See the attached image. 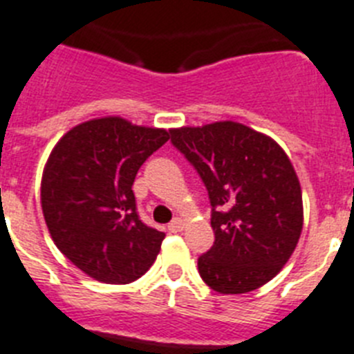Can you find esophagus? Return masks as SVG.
Returning <instances> with one entry per match:
<instances>
[{"mask_svg": "<svg viewBox=\"0 0 354 354\" xmlns=\"http://www.w3.org/2000/svg\"><path fill=\"white\" fill-rule=\"evenodd\" d=\"M168 229H170L171 232H180L184 229V220L183 218H175L174 222L168 225Z\"/></svg>", "mask_w": 354, "mask_h": 354, "instance_id": "esophagus-1", "label": "esophagus"}]
</instances>
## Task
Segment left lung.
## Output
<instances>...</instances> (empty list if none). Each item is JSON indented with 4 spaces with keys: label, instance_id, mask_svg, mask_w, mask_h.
I'll use <instances>...</instances> for the list:
<instances>
[{
    "label": "left lung",
    "instance_id": "left-lung-1",
    "mask_svg": "<svg viewBox=\"0 0 354 354\" xmlns=\"http://www.w3.org/2000/svg\"><path fill=\"white\" fill-rule=\"evenodd\" d=\"M213 206L214 243L198 274L220 294H247L285 267L303 231L297 174L276 141L236 122L171 129Z\"/></svg>",
    "mask_w": 354,
    "mask_h": 354
}]
</instances>
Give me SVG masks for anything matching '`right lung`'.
Instances as JSON below:
<instances>
[{"label": "right lung", "mask_w": 354, "mask_h": 354, "mask_svg": "<svg viewBox=\"0 0 354 354\" xmlns=\"http://www.w3.org/2000/svg\"><path fill=\"white\" fill-rule=\"evenodd\" d=\"M168 140L165 129L105 116L73 127L51 150L42 214L57 249L93 279L127 285L156 261L165 232L141 222L132 184Z\"/></svg>", "instance_id": "1"}]
</instances>
